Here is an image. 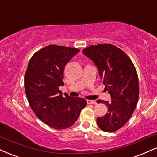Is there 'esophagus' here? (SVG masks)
I'll use <instances>...</instances> for the list:
<instances>
[{
    "mask_svg": "<svg viewBox=\"0 0 157 157\" xmlns=\"http://www.w3.org/2000/svg\"><path fill=\"white\" fill-rule=\"evenodd\" d=\"M87 103L88 104H93V105H95L97 104V101L95 100H87Z\"/></svg>",
    "mask_w": 157,
    "mask_h": 157,
    "instance_id": "34e87169",
    "label": "esophagus"
}]
</instances>
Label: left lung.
<instances>
[{"mask_svg":"<svg viewBox=\"0 0 157 157\" xmlns=\"http://www.w3.org/2000/svg\"><path fill=\"white\" fill-rule=\"evenodd\" d=\"M97 66L105 89L111 102H104L107 113L98 117L97 125L102 131L113 132L121 128L131 118L139 98L138 77L134 64L124 51L110 44L92 45L82 50Z\"/></svg>","mask_w":157,"mask_h":157,"instance_id":"1","label":"left lung"}]
</instances>
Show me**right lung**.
I'll use <instances>...</instances> for the list:
<instances>
[{
    "label": "right lung",
    "instance_id": "obj_1",
    "mask_svg": "<svg viewBox=\"0 0 157 157\" xmlns=\"http://www.w3.org/2000/svg\"><path fill=\"white\" fill-rule=\"evenodd\" d=\"M80 50L49 45L37 51L28 63L25 90L31 109L41 121L56 129L70 127L86 106V99L62 96L66 64Z\"/></svg>",
    "mask_w": 157,
    "mask_h": 157
}]
</instances>
